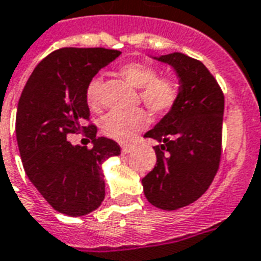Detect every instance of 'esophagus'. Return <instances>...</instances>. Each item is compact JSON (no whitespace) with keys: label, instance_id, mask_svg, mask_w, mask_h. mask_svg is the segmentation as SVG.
Wrapping results in <instances>:
<instances>
[{"label":"esophagus","instance_id":"esophagus-1","mask_svg":"<svg viewBox=\"0 0 261 261\" xmlns=\"http://www.w3.org/2000/svg\"><path fill=\"white\" fill-rule=\"evenodd\" d=\"M121 151H122L124 155H128V153L132 152V147H130V145H124V147L121 148Z\"/></svg>","mask_w":261,"mask_h":261}]
</instances>
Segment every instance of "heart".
I'll return each mask as SVG.
<instances>
[{
    "label": "heart",
    "instance_id": "heart-1",
    "mask_svg": "<svg viewBox=\"0 0 261 261\" xmlns=\"http://www.w3.org/2000/svg\"><path fill=\"white\" fill-rule=\"evenodd\" d=\"M120 74L135 88H140V99L153 114H165L174 108L179 96L178 82L169 76H158L152 66L143 62H128L120 68ZM99 77H94L87 86V102L91 108L99 105L100 99ZM148 122L144 110L112 112L103 117L100 126L108 137L117 141H129Z\"/></svg>",
    "mask_w": 261,
    "mask_h": 261
}]
</instances>
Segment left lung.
<instances>
[{
	"instance_id": "left-lung-1",
	"label": "left lung",
	"mask_w": 261,
	"mask_h": 261,
	"mask_svg": "<svg viewBox=\"0 0 261 261\" xmlns=\"http://www.w3.org/2000/svg\"><path fill=\"white\" fill-rule=\"evenodd\" d=\"M151 58L174 69L179 96L174 108L144 135L158 145L153 147L155 167L141 184L149 203L173 211L199 199L217 174L225 96L203 62L182 53Z\"/></svg>"
}]
</instances>
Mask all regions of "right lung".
Returning <instances> with one entry per match:
<instances>
[{
    "label": "right lung",
    "mask_w": 261,
    "mask_h": 261,
    "mask_svg": "<svg viewBox=\"0 0 261 261\" xmlns=\"http://www.w3.org/2000/svg\"><path fill=\"white\" fill-rule=\"evenodd\" d=\"M120 54L102 47L56 50L38 64L19 99L16 139L25 174L56 211L69 217L102 204V165L121 153L116 141L96 136V126H82L90 118L88 83ZM82 128L92 149L66 139Z\"/></svg>",
    "instance_id": "right-lung-1"
}]
</instances>
